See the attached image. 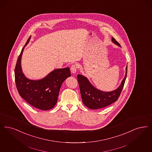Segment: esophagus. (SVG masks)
<instances>
[{"label":"esophagus","instance_id":"34e87169","mask_svg":"<svg viewBox=\"0 0 152 152\" xmlns=\"http://www.w3.org/2000/svg\"><path fill=\"white\" fill-rule=\"evenodd\" d=\"M77 67L76 66V64H73L71 67V73L75 74L76 72L77 71Z\"/></svg>","mask_w":152,"mask_h":152}]
</instances>
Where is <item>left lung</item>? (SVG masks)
Instances as JSON below:
<instances>
[{"label":"left lung","instance_id":"obj_1","mask_svg":"<svg viewBox=\"0 0 152 152\" xmlns=\"http://www.w3.org/2000/svg\"><path fill=\"white\" fill-rule=\"evenodd\" d=\"M112 42L121 48L119 43L112 37ZM127 73V66L126 68V74L120 85L113 91H104L99 90L92 85L88 79L82 75H77L80 93L83 102L88 108L91 109H99L105 107L116 102L121 93L124 84Z\"/></svg>","mask_w":152,"mask_h":152}]
</instances>
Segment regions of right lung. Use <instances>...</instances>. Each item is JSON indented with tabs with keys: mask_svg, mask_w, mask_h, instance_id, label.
<instances>
[{
	"mask_svg": "<svg viewBox=\"0 0 152 152\" xmlns=\"http://www.w3.org/2000/svg\"><path fill=\"white\" fill-rule=\"evenodd\" d=\"M31 38V36L22 49L17 61L15 69L16 87L20 96L32 106L42 110H49L55 106L61 86L66 79L71 76V71L69 67L58 68L39 80L26 77L22 70L21 58L24 48Z\"/></svg>",
	"mask_w": 152,
	"mask_h": 152,
	"instance_id": "add662e5",
	"label": "right lung"
}]
</instances>
